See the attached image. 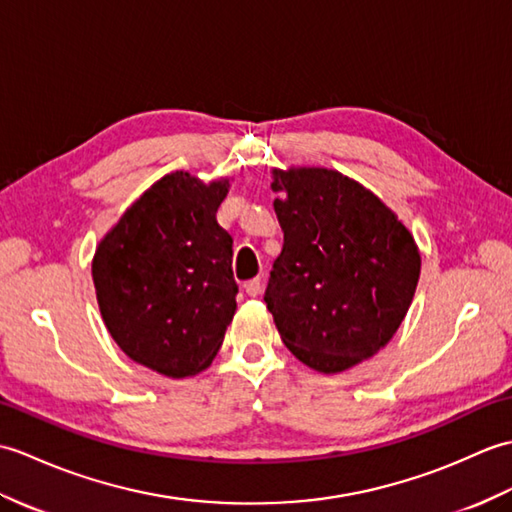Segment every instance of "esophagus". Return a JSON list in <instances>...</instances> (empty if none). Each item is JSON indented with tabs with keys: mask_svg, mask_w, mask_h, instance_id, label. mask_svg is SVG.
Here are the masks:
<instances>
[{
	"mask_svg": "<svg viewBox=\"0 0 512 512\" xmlns=\"http://www.w3.org/2000/svg\"><path fill=\"white\" fill-rule=\"evenodd\" d=\"M243 289H245L247 295H252V298H256V295L260 293V289H263V280H260V276L247 280L245 285H243Z\"/></svg>",
	"mask_w": 512,
	"mask_h": 512,
	"instance_id": "1",
	"label": "esophagus"
}]
</instances>
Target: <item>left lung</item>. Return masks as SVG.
Masks as SVG:
<instances>
[{
    "instance_id": "8db88e82",
    "label": "left lung",
    "mask_w": 512,
    "mask_h": 512,
    "mask_svg": "<svg viewBox=\"0 0 512 512\" xmlns=\"http://www.w3.org/2000/svg\"><path fill=\"white\" fill-rule=\"evenodd\" d=\"M285 245L265 291L282 342L324 374L357 366L390 342L420 276L412 232L337 170L274 168Z\"/></svg>"
}]
</instances>
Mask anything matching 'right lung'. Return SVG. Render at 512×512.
<instances>
[{"label":"right lung","instance_id":"obj_1","mask_svg":"<svg viewBox=\"0 0 512 512\" xmlns=\"http://www.w3.org/2000/svg\"><path fill=\"white\" fill-rule=\"evenodd\" d=\"M230 179L164 175L98 243L100 315L124 355L170 379L206 370L236 311L232 236L217 223Z\"/></svg>","mask_w":512,"mask_h":512}]
</instances>
